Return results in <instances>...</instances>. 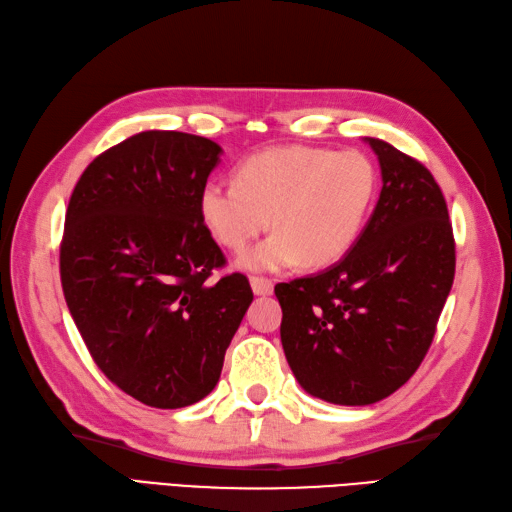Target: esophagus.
I'll list each match as a JSON object with an SVG mask.
<instances>
[{"label": "esophagus", "instance_id": "34e87169", "mask_svg": "<svg viewBox=\"0 0 512 512\" xmlns=\"http://www.w3.org/2000/svg\"><path fill=\"white\" fill-rule=\"evenodd\" d=\"M251 288L257 296H266L272 292V281L266 277H251Z\"/></svg>", "mask_w": 512, "mask_h": 512}]
</instances>
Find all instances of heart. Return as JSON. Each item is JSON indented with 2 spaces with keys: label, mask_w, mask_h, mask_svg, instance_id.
I'll list each match as a JSON object with an SVG mask.
<instances>
[{
  "label": "heart",
  "mask_w": 512,
  "mask_h": 512,
  "mask_svg": "<svg viewBox=\"0 0 512 512\" xmlns=\"http://www.w3.org/2000/svg\"><path fill=\"white\" fill-rule=\"evenodd\" d=\"M379 192L375 161L360 150L279 146L240 163L235 185L200 189L198 213L220 246L242 253L268 229V240L242 257L251 270L336 264L358 244Z\"/></svg>",
  "instance_id": "obj_1"
}]
</instances>
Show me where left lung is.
<instances>
[{
	"label": "left lung",
	"mask_w": 512,
	"mask_h": 512,
	"mask_svg": "<svg viewBox=\"0 0 512 512\" xmlns=\"http://www.w3.org/2000/svg\"><path fill=\"white\" fill-rule=\"evenodd\" d=\"M382 192L358 244L336 266L279 283L281 344L305 392L368 406L417 371L456 272L447 202L430 170L366 137Z\"/></svg>",
	"instance_id": "1"
}]
</instances>
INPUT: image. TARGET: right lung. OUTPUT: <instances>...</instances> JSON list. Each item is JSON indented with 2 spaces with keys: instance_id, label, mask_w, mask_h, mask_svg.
Instances as JSON below:
<instances>
[{
  "instance_id": "1",
  "label": "right lung",
  "mask_w": 512,
  "mask_h": 512,
  "mask_svg": "<svg viewBox=\"0 0 512 512\" xmlns=\"http://www.w3.org/2000/svg\"><path fill=\"white\" fill-rule=\"evenodd\" d=\"M222 148L146 130L95 157L69 198L61 283L93 362L152 408H185L216 388L253 301L198 213Z\"/></svg>"
}]
</instances>
